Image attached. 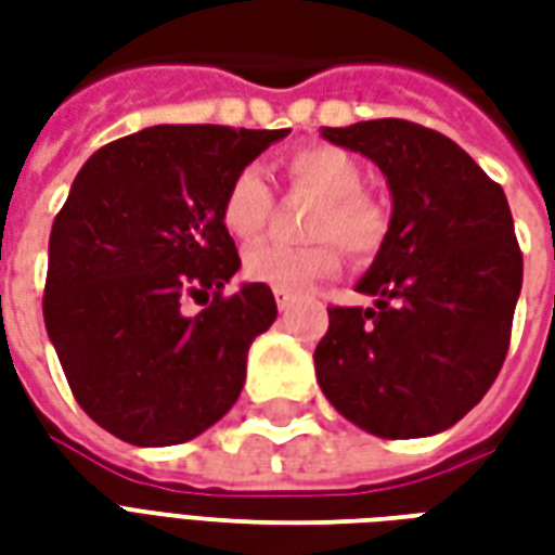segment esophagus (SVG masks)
<instances>
[{"label":"esophagus","mask_w":555,"mask_h":555,"mask_svg":"<svg viewBox=\"0 0 555 555\" xmlns=\"http://www.w3.org/2000/svg\"><path fill=\"white\" fill-rule=\"evenodd\" d=\"M276 306H279V312H288L291 306H294V300H291L288 294H279L276 291Z\"/></svg>","instance_id":"1"}]
</instances>
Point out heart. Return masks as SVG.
I'll list each match as a JSON object with an SVG mask.
<instances>
[{
	"mask_svg": "<svg viewBox=\"0 0 555 555\" xmlns=\"http://www.w3.org/2000/svg\"><path fill=\"white\" fill-rule=\"evenodd\" d=\"M291 193L314 198L306 234L312 243H258L243 255V276L279 294H302L338 270V242L353 258H372L389 237V207L365 186V169L348 151L306 145L282 159ZM273 214V190L258 169H241L222 195L219 217L234 241H255Z\"/></svg>",
	"mask_w": 555,
	"mask_h": 555,
	"instance_id": "b5f03b06",
	"label": "heart"
}]
</instances>
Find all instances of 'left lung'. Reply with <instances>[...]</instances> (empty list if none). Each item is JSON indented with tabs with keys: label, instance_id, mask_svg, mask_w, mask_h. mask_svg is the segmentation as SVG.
<instances>
[{
	"label": "left lung",
	"instance_id": "left-lung-1",
	"mask_svg": "<svg viewBox=\"0 0 555 555\" xmlns=\"http://www.w3.org/2000/svg\"><path fill=\"white\" fill-rule=\"evenodd\" d=\"M392 193L389 237L314 348L326 401L386 440L452 428L485 398L512 341L524 255L505 193L452 139L404 118L324 127Z\"/></svg>",
	"mask_w": 555,
	"mask_h": 555
}]
</instances>
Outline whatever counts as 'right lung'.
Masks as SVG:
<instances>
[{
  "label": "right lung",
  "instance_id": "add662e5",
  "mask_svg": "<svg viewBox=\"0 0 555 555\" xmlns=\"http://www.w3.org/2000/svg\"><path fill=\"white\" fill-rule=\"evenodd\" d=\"M282 137L157 125L79 169L50 231L43 324L79 408L118 440H193L241 396L276 300L258 282L222 294L241 255L219 207L231 178ZM186 296L206 309L183 315Z\"/></svg>",
  "mask_w": 555,
  "mask_h": 555
}]
</instances>
